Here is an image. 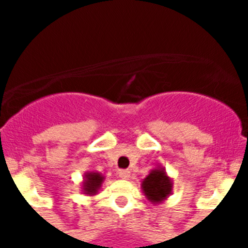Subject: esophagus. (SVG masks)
Here are the masks:
<instances>
[{
	"instance_id": "esophagus-1",
	"label": "esophagus",
	"mask_w": 248,
	"mask_h": 248,
	"mask_svg": "<svg viewBox=\"0 0 248 248\" xmlns=\"http://www.w3.org/2000/svg\"><path fill=\"white\" fill-rule=\"evenodd\" d=\"M118 175H119L120 179L128 180L129 177H130V171H129V170H119V171H118Z\"/></svg>"
}]
</instances>
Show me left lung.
<instances>
[{
  "label": "left lung",
  "mask_w": 248,
  "mask_h": 248,
  "mask_svg": "<svg viewBox=\"0 0 248 248\" xmlns=\"http://www.w3.org/2000/svg\"><path fill=\"white\" fill-rule=\"evenodd\" d=\"M141 191L151 203H161L171 195L172 179L161 166H156L141 181Z\"/></svg>",
  "instance_id": "left-lung-1"
}]
</instances>
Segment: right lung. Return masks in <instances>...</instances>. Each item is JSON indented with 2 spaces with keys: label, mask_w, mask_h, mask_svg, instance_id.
Returning a JSON list of instances; mask_svg holds the SVG:
<instances>
[{
  "label": "right lung",
  "mask_w": 248,
  "mask_h": 248,
  "mask_svg": "<svg viewBox=\"0 0 248 248\" xmlns=\"http://www.w3.org/2000/svg\"><path fill=\"white\" fill-rule=\"evenodd\" d=\"M105 177L98 171H87L83 176V185L82 191L83 194L88 196H94L97 195L98 191L102 187V184L104 183Z\"/></svg>",
  "instance_id": "right-lung-1"
}]
</instances>
